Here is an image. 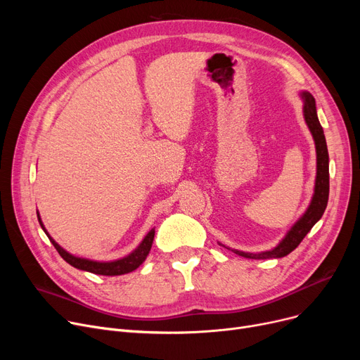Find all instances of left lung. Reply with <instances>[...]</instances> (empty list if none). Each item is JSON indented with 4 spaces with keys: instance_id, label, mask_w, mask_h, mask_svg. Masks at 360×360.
Returning a JSON list of instances; mask_svg holds the SVG:
<instances>
[{
    "instance_id": "1",
    "label": "left lung",
    "mask_w": 360,
    "mask_h": 360,
    "mask_svg": "<svg viewBox=\"0 0 360 360\" xmlns=\"http://www.w3.org/2000/svg\"><path fill=\"white\" fill-rule=\"evenodd\" d=\"M304 98V115L305 121L312 132V137L315 140L316 147V179H315V193L311 201V205L308 207L307 213L302 216L293 228L289 231L286 238L283 239L277 247L271 251H266L261 254H251V252H242L235 251V254L251 258V259H267V258H281L290 254L293 250L297 248V245L307 236V233L312 229V226L323 217L326 207L328 202V193H330V172H328V150H327V141L323 127H321L318 117H316V106L315 99L311 93L304 91L302 93Z\"/></svg>"
}]
</instances>
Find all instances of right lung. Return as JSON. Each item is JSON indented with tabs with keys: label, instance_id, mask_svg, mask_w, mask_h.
<instances>
[{
	"label": "right lung",
	"instance_id": "1",
	"mask_svg": "<svg viewBox=\"0 0 360 360\" xmlns=\"http://www.w3.org/2000/svg\"><path fill=\"white\" fill-rule=\"evenodd\" d=\"M37 219H39V223L42 226V229L45 231L44 224L41 221V217L37 216ZM46 233V231H45ZM48 235V233H46ZM49 240L52 242V245L55 247V250L58 251V254L70 264V266L75 267V269H80V270H84V271H90V273H94V274H101V276H121V274H127L129 271H134L136 269H139L143 261L146 259V257L148 255L150 252V248H151V243H153V239H155V229H151L147 236L143 239V242L140 243V247L134 251L131 252L128 257L122 258V259H118V261H110V262H98V261H89V259H84V258H77L74 257L71 254H68L67 251H64L58 243H56L49 235H48Z\"/></svg>",
	"mask_w": 360,
	"mask_h": 360
}]
</instances>
